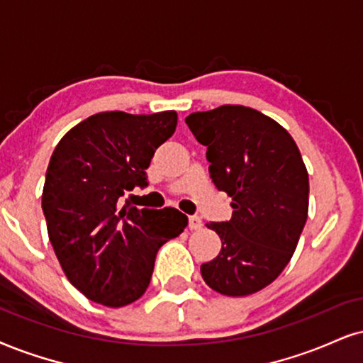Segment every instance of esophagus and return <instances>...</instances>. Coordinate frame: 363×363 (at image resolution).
<instances>
[{"label": "esophagus", "instance_id": "1", "mask_svg": "<svg viewBox=\"0 0 363 363\" xmlns=\"http://www.w3.org/2000/svg\"><path fill=\"white\" fill-rule=\"evenodd\" d=\"M202 218H200L199 216H190L189 217V227H190V230H199V229H202Z\"/></svg>", "mask_w": 363, "mask_h": 363}]
</instances>
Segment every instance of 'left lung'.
<instances>
[{
    "instance_id": "obj_1",
    "label": "left lung",
    "mask_w": 363,
    "mask_h": 363,
    "mask_svg": "<svg viewBox=\"0 0 363 363\" xmlns=\"http://www.w3.org/2000/svg\"><path fill=\"white\" fill-rule=\"evenodd\" d=\"M207 146L213 185L232 196L229 222H210L220 254L200 267L225 296H247L288 266L308 218L310 182L296 143L274 119L245 106H220L185 119Z\"/></svg>"
}]
</instances>
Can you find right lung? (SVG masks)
Masks as SVG:
<instances>
[{
    "label": "right lung",
    "instance_id": "1",
    "mask_svg": "<svg viewBox=\"0 0 363 363\" xmlns=\"http://www.w3.org/2000/svg\"><path fill=\"white\" fill-rule=\"evenodd\" d=\"M177 119L174 111L99 113L53 150L42 195L48 237L65 276L91 301L121 308L140 299L158 249L189 223L177 208L123 203L134 186H147L146 168Z\"/></svg>",
    "mask_w": 363,
    "mask_h": 363
}]
</instances>
